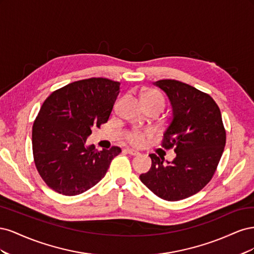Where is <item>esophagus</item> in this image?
<instances>
[{
	"label": "esophagus",
	"instance_id": "esophagus-1",
	"mask_svg": "<svg viewBox=\"0 0 254 254\" xmlns=\"http://www.w3.org/2000/svg\"><path fill=\"white\" fill-rule=\"evenodd\" d=\"M126 152L128 153V155H130V156H137V155H139V151L133 150V149H131V148H127V149H126Z\"/></svg>",
	"mask_w": 254,
	"mask_h": 254
}]
</instances>
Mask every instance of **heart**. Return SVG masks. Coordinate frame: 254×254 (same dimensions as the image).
I'll use <instances>...</instances> for the list:
<instances>
[{
  "label": "heart",
  "instance_id": "obj_1",
  "mask_svg": "<svg viewBox=\"0 0 254 254\" xmlns=\"http://www.w3.org/2000/svg\"><path fill=\"white\" fill-rule=\"evenodd\" d=\"M142 102H147L152 105L159 106L161 109H163L164 107V98L161 96L158 92L152 90H146L144 91L141 95ZM151 133L149 131H141V130H133V131L129 132L127 135L128 141L134 146H140L144 142L147 141L150 137Z\"/></svg>",
  "mask_w": 254,
  "mask_h": 254
}]
</instances>
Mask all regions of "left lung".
Wrapping results in <instances>:
<instances>
[{"instance_id": "8db88e82", "label": "left lung", "mask_w": 254, "mask_h": 254, "mask_svg": "<svg viewBox=\"0 0 254 254\" xmlns=\"http://www.w3.org/2000/svg\"><path fill=\"white\" fill-rule=\"evenodd\" d=\"M166 94L172 119L163 133V146L174 147L176 157L150 153V170L140 175L153 194L167 201L193 196L210 182L226 145L221 113L214 99L184 82L163 79L153 82Z\"/></svg>"}]
</instances>
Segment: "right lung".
<instances>
[{
  "label": "right lung",
  "instance_id": "1",
  "mask_svg": "<svg viewBox=\"0 0 254 254\" xmlns=\"http://www.w3.org/2000/svg\"><path fill=\"white\" fill-rule=\"evenodd\" d=\"M120 82L89 78L54 91L33 126V153L38 173L48 186L65 196L79 195L101 181L121 148L87 145L92 128L108 121Z\"/></svg>",
  "mask_w": 254,
  "mask_h": 254
}]
</instances>
